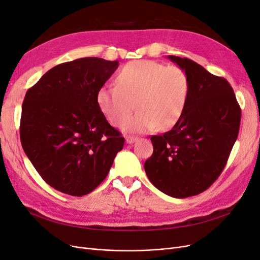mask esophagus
<instances>
[{
    "label": "esophagus",
    "mask_w": 260,
    "mask_h": 260,
    "mask_svg": "<svg viewBox=\"0 0 260 260\" xmlns=\"http://www.w3.org/2000/svg\"><path fill=\"white\" fill-rule=\"evenodd\" d=\"M137 140H138V138H136V137L127 136V137H125V143H127V144H131V143H133V142H136Z\"/></svg>",
    "instance_id": "esophagus-1"
}]
</instances>
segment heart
I'll use <instances>...</instances> for the list:
<instances>
[{"label":"heart","instance_id":"1","mask_svg":"<svg viewBox=\"0 0 260 260\" xmlns=\"http://www.w3.org/2000/svg\"><path fill=\"white\" fill-rule=\"evenodd\" d=\"M188 91L187 76L180 67L135 60L120 69L115 86L99 91L98 103L113 125H120L127 119L136 103L139 112L123 123L125 131L167 130L182 116Z\"/></svg>","mask_w":260,"mask_h":260}]
</instances>
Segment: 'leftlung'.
<instances>
[{
  "label": "left lung",
  "instance_id": "left-lung-1",
  "mask_svg": "<svg viewBox=\"0 0 260 260\" xmlns=\"http://www.w3.org/2000/svg\"><path fill=\"white\" fill-rule=\"evenodd\" d=\"M168 58L184 70L190 91L174 128L151 137L154 152L144 169L159 191L185 199L207 190L222 172L238 139L241 107L224 78L192 59Z\"/></svg>",
  "mask_w": 260,
  "mask_h": 260
}]
</instances>
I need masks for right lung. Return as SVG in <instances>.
I'll list each match as a JSON object with an SVG mask.
<instances>
[{
    "label": "right lung",
    "instance_id": "1",
    "mask_svg": "<svg viewBox=\"0 0 260 260\" xmlns=\"http://www.w3.org/2000/svg\"><path fill=\"white\" fill-rule=\"evenodd\" d=\"M118 60L84 57L62 62L27 91L21 107L20 141L46 183L83 196L108 175L124 139L98 103Z\"/></svg>",
    "mask_w": 260,
    "mask_h": 260
}]
</instances>
